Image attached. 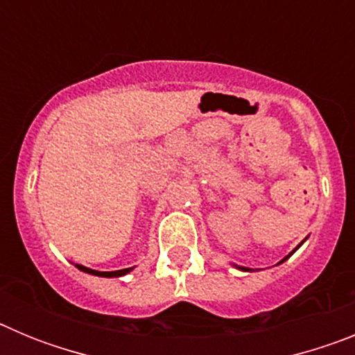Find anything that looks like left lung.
I'll return each mask as SVG.
<instances>
[{"mask_svg":"<svg viewBox=\"0 0 355 355\" xmlns=\"http://www.w3.org/2000/svg\"><path fill=\"white\" fill-rule=\"evenodd\" d=\"M290 256H291V254H290ZM290 256H286V258H284V259H283V261H286V259H288V258H290ZM283 261H281V263H283Z\"/></svg>","mask_w":355,"mask_h":355,"instance_id":"8db88e82","label":"left lung"}]
</instances>
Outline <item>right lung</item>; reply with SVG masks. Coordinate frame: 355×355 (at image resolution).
<instances>
[{"label": "right lung", "mask_w": 355, "mask_h": 355, "mask_svg": "<svg viewBox=\"0 0 355 355\" xmlns=\"http://www.w3.org/2000/svg\"><path fill=\"white\" fill-rule=\"evenodd\" d=\"M78 268L83 272H87V274L101 275V277H119V275H124L131 270V268H124V270H115V272H97V270H92V268H87V266H81V265H78Z\"/></svg>", "instance_id": "right-lung-1"}]
</instances>
